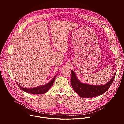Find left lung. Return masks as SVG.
Masks as SVG:
<instances>
[{"mask_svg":"<svg viewBox=\"0 0 124 124\" xmlns=\"http://www.w3.org/2000/svg\"><path fill=\"white\" fill-rule=\"evenodd\" d=\"M71 85L75 91L81 98H93L101 95L107 91L111 85L115 74L109 82L104 85H94L81 82L77 78L76 74L71 70Z\"/></svg>","mask_w":124,"mask_h":124,"instance_id":"8db88e82","label":"left lung"}]
</instances>
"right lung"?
Returning <instances> with one entry per match:
<instances>
[{
  "mask_svg": "<svg viewBox=\"0 0 124 124\" xmlns=\"http://www.w3.org/2000/svg\"><path fill=\"white\" fill-rule=\"evenodd\" d=\"M56 75L48 83H47L46 84L40 86L38 87H34V88H26L23 87L21 86L20 85H19L17 83V85L21 88V89L23 90V91L27 92L29 94H36V95H39V94H44L47 92L48 90L50 89V88L51 87L52 84H54V79L55 78Z\"/></svg>",
  "mask_w": 124,
  "mask_h": 124,
  "instance_id": "obj_1",
  "label": "right lung"
}]
</instances>
